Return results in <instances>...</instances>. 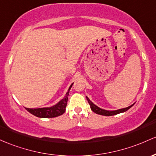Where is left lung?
<instances>
[{
	"instance_id": "1",
	"label": "left lung",
	"mask_w": 156,
	"mask_h": 156,
	"mask_svg": "<svg viewBox=\"0 0 156 156\" xmlns=\"http://www.w3.org/2000/svg\"><path fill=\"white\" fill-rule=\"evenodd\" d=\"M87 98V100L88 101L89 105H90V109L92 110L93 112H94L97 114H99V115H102V116H114V115L119 114V113H124V112L127 111V110H129L132 106H133L134 104H133L132 105L127 107V108H122V109H119V110H116V111H107V110H104L101 109V108H99V107L94 105V103L92 102L88 98Z\"/></svg>"
}]
</instances>
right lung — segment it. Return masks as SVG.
<instances>
[{
	"mask_svg": "<svg viewBox=\"0 0 156 156\" xmlns=\"http://www.w3.org/2000/svg\"><path fill=\"white\" fill-rule=\"evenodd\" d=\"M72 83L69 87L68 92L62 99H61L57 104L49 107V108H25L26 111L33 114L34 116L40 118H54L61 116L66 111V108L68 102V97L69 95V91L73 85Z\"/></svg>",
	"mask_w": 156,
	"mask_h": 156,
	"instance_id": "1",
	"label": "right lung"
}]
</instances>
